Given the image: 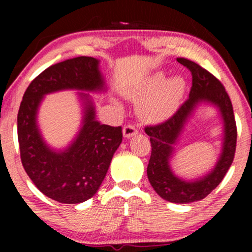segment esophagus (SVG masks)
Returning a JSON list of instances; mask_svg holds the SVG:
<instances>
[{
  "label": "esophagus",
  "mask_w": 252,
  "mask_h": 252,
  "mask_svg": "<svg viewBox=\"0 0 252 252\" xmlns=\"http://www.w3.org/2000/svg\"><path fill=\"white\" fill-rule=\"evenodd\" d=\"M137 132H138V130L136 129V126H132V124H126V126L123 128V135H124V137H126V138L132 137V136L137 134Z\"/></svg>",
  "instance_id": "esophagus-1"
}]
</instances>
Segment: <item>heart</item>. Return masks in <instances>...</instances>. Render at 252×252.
<instances>
[{
	"label": "heart",
	"mask_w": 252,
	"mask_h": 252,
	"mask_svg": "<svg viewBox=\"0 0 252 252\" xmlns=\"http://www.w3.org/2000/svg\"><path fill=\"white\" fill-rule=\"evenodd\" d=\"M184 78L173 77L166 80L162 72L153 74L138 91L132 94L137 102L138 114L149 122H161L172 116L178 109L185 92Z\"/></svg>",
	"instance_id": "1"
}]
</instances>
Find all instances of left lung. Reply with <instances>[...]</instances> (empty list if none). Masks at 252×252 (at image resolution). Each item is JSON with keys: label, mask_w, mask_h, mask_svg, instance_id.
<instances>
[{"label": "left lung", "mask_w": 252, "mask_h": 252, "mask_svg": "<svg viewBox=\"0 0 252 252\" xmlns=\"http://www.w3.org/2000/svg\"><path fill=\"white\" fill-rule=\"evenodd\" d=\"M176 60L192 73V88L189 97L172 117L163 123L144 128L152 143L147 175L153 189L164 200L175 204H189L209 195L224 179L235 158L237 126L232 103L222 84L196 63L185 58H178ZM204 101L213 103L221 112L224 122V143L215 168L200 179L187 182L172 173L169 161L174 150L172 146L187 120L196 105Z\"/></svg>", "instance_id": "1"}]
</instances>
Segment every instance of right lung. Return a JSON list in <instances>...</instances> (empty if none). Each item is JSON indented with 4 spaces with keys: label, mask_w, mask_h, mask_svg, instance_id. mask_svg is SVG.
<instances>
[{
    "label": "right lung",
    "mask_w": 252,
    "mask_h": 252,
    "mask_svg": "<svg viewBox=\"0 0 252 252\" xmlns=\"http://www.w3.org/2000/svg\"><path fill=\"white\" fill-rule=\"evenodd\" d=\"M63 90L104 91L99 60L92 57L67 59L46 68L30 84L17 114L20 156L40 192L63 204H79L92 198L102 185L122 142V126L100 124L91 97L78 92L84 104L82 128L66 149L50 148L37 126V110L45 94Z\"/></svg>",
    "instance_id": "obj_1"
}]
</instances>
